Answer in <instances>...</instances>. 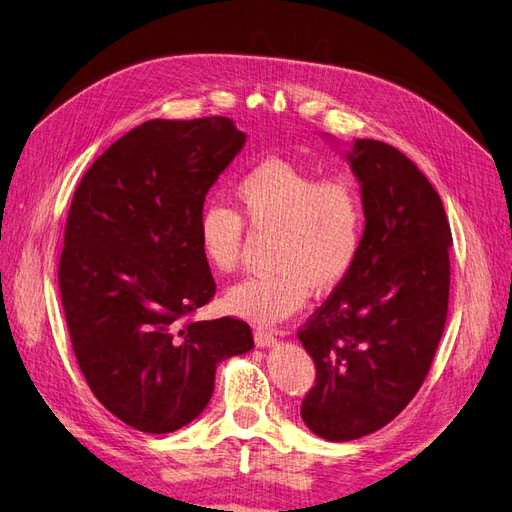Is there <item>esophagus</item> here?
Wrapping results in <instances>:
<instances>
[{"instance_id":"34e87169","label":"esophagus","mask_w":512,"mask_h":512,"mask_svg":"<svg viewBox=\"0 0 512 512\" xmlns=\"http://www.w3.org/2000/svg\"><path fill=\"white\" fill-rule=\"evenodd\" d=\"M254 342L260 348H269L275 344V333L269 329H256L254 331Z\"/></svg>"}]
</instances>
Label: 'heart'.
Masks as SVG:
<instances>
[{
	"label": "heart",
	"instance_id": "1",
	"mask_svg": "<svg viewBox=\"0 0 512 512\" xmlns=\"http://www.w3.org/2000/svg\"><path fill=\"white\" fill-rule=\"evenodd\" d=\"M237 213L211 205L200 215L198 239L207 265L235 273L243 250V224L271 232V271L250 277L226 297L232 312L258 324L292 316L309 292L322 297L342 284L359 260L365 209L346 177L318 179L282 158H265L232 185Z\"/></svg>",
	"mask_w": 512,
	"mask_h": 512
}]
</instances>
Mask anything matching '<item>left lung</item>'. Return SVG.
<instances>
[{"mask_svg":"<svg viewBox=\"0 0 512 512\" xmlns=\"http://www.w3.org/2000/svg\"><path fill=\"white\" fill-rule=\"evenodd\" d=\"M348 162L365 209L361 254L297 333L316 365L301 418L331 442L374 433L410 404L438 350L451 288L453 235L427 177L371 138H356Z\"/></svg>","mask_w":512,"mask_h":512,"instance_id":"8db88e82","label":"left lung"}]
</instances>
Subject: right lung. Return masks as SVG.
Instances as JSON below:
<instances>
[{
  "mask_svg": "<svg viewBox=\"0 0 512 512\" xmlns=\"http://www.w3.org/2000/svg\"><path fill=\"white\" fill-rule=\"evenodd\" d=\"M243 143L228 117L153 119L74 192L57 273L70 342L91 393L138 431L194 421L218 363L254 348L239 318H190L215 294L198 239L205 196Z\"/></svg>",
  "mask_w": 512,
  "mask_h": 512,
  "instance_id": "add662e5",
  "label": "right lung"
}]
</instances>
